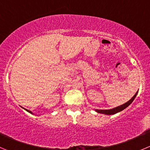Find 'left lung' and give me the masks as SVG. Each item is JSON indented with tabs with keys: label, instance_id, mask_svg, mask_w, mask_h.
I'll return each instance as SVG.
<instances>
[{
	"label": "left lung",
	"instance_id": "1",
	"mask_svg": "<svg viewBox=\"0 0 150 150\" xmlns=\"http://www.w3.org/2000/svg\"><path fill=\"white\" fill-rule=\"evenodd\" d=\"M137 92L136 93V94L134 95V96H133V97L131 98V99H130L129 101H128V102L123 104L122 105L119 106V107H115V108L111 109V110H96V111L97 112H99V113H102V114H105V115L115 114V113L119 112L122 111V110H123L124 109L126 108L127 107H128L130 104L132 103V102L134 100V99H135V97L137 96Z\"/></svg>",
	"mask_w": 150,
	"mask_h": 150
}]
</instances>
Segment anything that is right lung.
Segmentation results:
<instances>
[{
    "mask_svg": "<svg viewBox=\"0 0 150 150\" xmlns=\"http://www.w3.org/2000/svg\"><path fill=\"white\" fill-rule=\"evenodd\" d=\"M25 110H26V109H25ZM27 110V111L28 112H30V113H32V112H31V111H30V110Z\"/></svg>",
    "mask_w": 150,
    "mask_h": 150,
    "instance_id": "1",
    "label": "right lung"
}]
</instances>
